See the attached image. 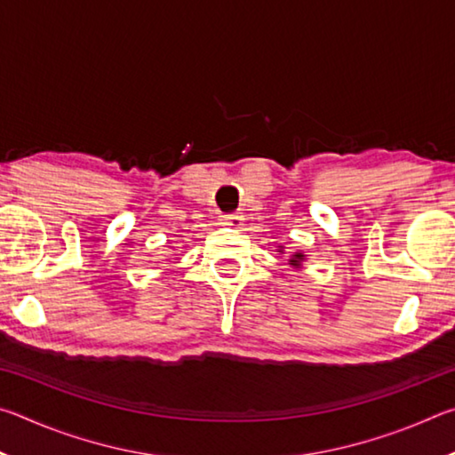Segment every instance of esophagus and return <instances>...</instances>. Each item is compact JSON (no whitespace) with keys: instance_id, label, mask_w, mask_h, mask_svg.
Segmentation results:
<instances>
[{"instance_id":"34e87169","label":"esophagus","mask_w":455,"mask_h":455,"mask_svg":"<svg viewBox=\"0 0 455 455\" xmlns=\"http://www.w3.org/2000/svg\"><path fill=\"white\" fill-rule=\"evenodd\" d=\"M222 220H225V225H230V227H241L243 225V214L238 212H230V214H222Z\"/></svg>"}]
</instances>
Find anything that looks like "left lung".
I'll use <instances>...</instances> for the list:
<instances>
[{"label": "left lung", "instance_id": "left-lung-1", "mask_svg": "<svg viewBox=\"0 0 455 455\" xmlns=\"http://www.w3.org/2000/svg\"><path fill=\"white\" fill-rule=\"evenodd\" d=\"M301 259H303V255H301V252H297V255H295V259H292V260H291V265H295V267H297V265H299V260H301Z\"/></svg>", "mask_w": 455, "mask_h": 455}]
</instances>
